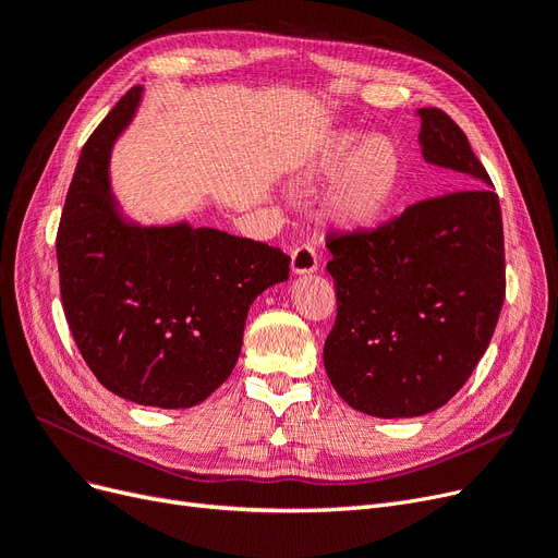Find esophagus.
<instances>
[{"mask_svg":"<svg viewBox=\"0 0 558 558\" xmlns=\"http://www.w3.org/2000/svg\"><path fill=\"white\" fill-rule=\"evenodd\" d=\"M317 271V253L313 245H299L292 253V274L294 276H307Z\"/></svg>","mask_w":558,"mask_h":558,"instance_id":"34e87169","label":"esophagus"}]
</instances>
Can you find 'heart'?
<instances>
[{
  "label": "heart",
  "mask_w": 558,
  "mask_h": 558,
  "mask_svg": "<svg viewBox=\"0 0 558 558\" xmlns=\"http://www.w3.org/2000/svg\"><path fill=\"white\" fill-rule=\"evenodd\" d=\"M333 179L326 193V214L344 227L375 222L390 204L400 179V158L388 137H363L359 133L338 135L301 177L313 185Z\"/></svg>",
  "instance_id": "b5f03b06"
}]
</instances>
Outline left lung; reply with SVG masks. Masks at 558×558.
I'll use <instances>...</instances> for the list:
<instances>
[{"label": "left lung", "instance_id": "1", "mask_svg": "<svg viewBox=\"0 0 558 558\" xmlns=\"http://www.w3.org/2000/svg\"><path fill=\"white\" fill-rule=\"evenodd\" d=\"M416 114L425 162L452 170L466 189L326 241L338 296L326 375L349 407L377 418L423 416L456 396L506 296L499 195L456 121L439 108Z\"/></svg>", "mask_w": 558, "mask_h": 558}]
</instances>
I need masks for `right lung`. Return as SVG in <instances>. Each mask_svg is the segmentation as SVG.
<instances>
[{
	"label": "right lung",
	"instance_id": "1",
	"mask_svg": "<svg viewBox=\"0 0 558 558\" xmlns=\"http://www.w3.org/2000/svg\"><path fill=\"white\" fill-rule=\"evenodd\" d=\"M142 87L98 123L57 232L66 322L96 379L144 407L189 409L232 375L253 301L290 278L280 247L214 227L137 225L119 211L110 156Z\"/></svg>",
	"mask_w": 558,
	"mask_h": 558
}]
</instances>
